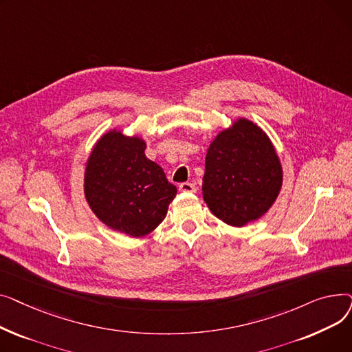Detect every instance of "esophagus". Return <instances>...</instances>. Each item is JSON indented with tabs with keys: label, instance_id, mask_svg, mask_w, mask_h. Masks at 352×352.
Listing matches in <instances>:
<instances>
[{
	"label": "esophagus",
	"instance_id": "obj_1",
	"mask_svg": "<svg viewBox=\"0 0 352 352\" xmlns=\"http://www.w3.org/2000/svg\"><path fill=\"white\" fill-rule=\"evenodd\" d=\"M178 188L182 192H195L197 191V187L191 182H182V184H179Z\"/></svg>",
	"mask_w": 352,
	"mask_h": 352
}]
</instances>
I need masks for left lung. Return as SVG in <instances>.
<instances>
[{
	"label": "left lung",
	"instance_id": "1",
	"mask_svg": "<svg viewBox=\"0 0 352 352\" xmlns=\"http://www.w3.org/2000/svg\"><path fill=\"white\" fill-rule=\"evenodd\" d=\"M283 186V166L263 129L238 118L210 144L202 197L211 212L232 227L261 218Z\"/></svg>",
	"mask_w": 352,
	"mask_h": 352
}]
</instances>
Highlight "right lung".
I'll list each match as a JSON object with an SVG mask.
<instances>
[{"mask_svg":"<svg viewBox=\"0 0 352 352\" xmlns=\"http://www.w3.org/2000/svg\"><path fill=\"white\" fill-rule=\"evenodd\" d=\"M145 141L111 129L92 148L84 174L89 208L114 231L140 238L166 215L177 187L164 170L145 157Z\"/></svg>","mask_w":352,"mask_h":352,"instance_id":"right-lung-1","label":"right lung"}]
</instances>
